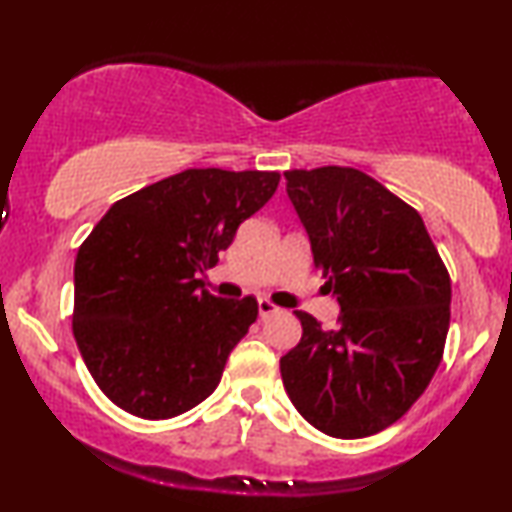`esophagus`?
<instances>
[{
	"mask_svg": "<svg viewBox=\"0 0 512 512\" xmlns=\"http://www.w3.org/2000/svg\"><path fill=\"white\" fill-rule=\"evenodd\" d=\"M277 312V305H272L270 300H258V317H270Z\"/></svg>",
	"mask_w": 512,
	"mask_h": 512,
	"instance_id": "1",
	"label": "esophagus"
}]
</instances>
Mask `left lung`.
<instances>
[{"label": "left lung", "instance_id": "8db88e82", "mask_svg": "<svg viewBox=\"0 0 512 512\" xmlns=\"http://www.w3.org/2000/svg\"><path fill=\"white\" fill-rule=\"evenodd\" d=\"M314 268L340 305L279 359L284 389L314 429L363 438L424 394L450 328V275L415 209L354 167L284 172Z\"/></svg>", "mask_w": 512, "mask_h": 512}]
</instances>
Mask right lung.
<instances>
[{
    "label": "right lung",
    "mask_w": 512,
    "mask_h": 512,
    "mask_svg": "<svg viewBox=\"0 0 512 512\" xmlns=\"http://www.w3.org/2000/svg\"><path fill=\"white\" fill-rule=\"evenodd\" d=\"M277 172L186 170L114 202L74 263V338L104 394L130 415L170 419L216 389L258 317L198 275L277 191Z\"/></svg>",
    "instance_id": "obj_1"
}]
</instances>
